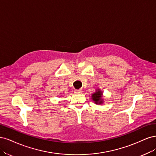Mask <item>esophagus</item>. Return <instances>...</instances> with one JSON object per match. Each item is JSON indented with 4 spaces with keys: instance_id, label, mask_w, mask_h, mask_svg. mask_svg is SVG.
<instances>
[{
    "instance_id": "obj_1",
    "label": "esophagus",
    "mask_w": 156,
    "mask_h": 156,
    "mask_svg": "<svg viewBox=\"0 0 156 156\" xmlns=\"http://www.w3.org/2000/svg\"><path fill=\"white\" fill-rule=\"evenodd\" d=\"M74 93L76 94H81V93H82V89H75Z\"/></svg>"
}]
</instances>
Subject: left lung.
<instances>
[{
	"instance_id": "obj_1",
	"label": "left lung",
	"mask_w": 156,
	"mask_h": 156,
	"mask_svg": "<svg viewBox=\"0 0 156 156\" xmlns=\"http://www.w3.org/2000/svg\"><path fill=\"white\" fill-rule=\"evenodd\" d=\"M102 93L101 92V91H100V90H98L96 93H94V94H92L93 100L96 104H100L102 103Z\"/></svg>"
}]
</instances>
